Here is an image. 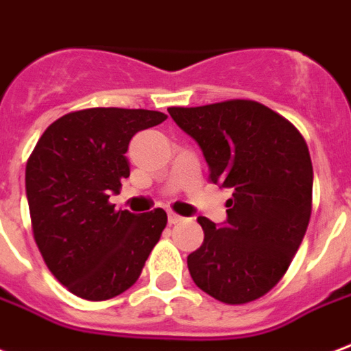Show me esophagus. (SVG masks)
<instances>
[{"label": "esophagus", "mask_w": 351, "mask_h": 351, "mask_svg": "<svg viewBox=\"0 0 351 351\" xmlns=\"http://www.w3.org/2000/svg\"><path fill=\"white\" fill-rule=\"evenodd\" d=\"M167 217H169L171 224H178L184 221V217H182V215H178V213H175V211H169V213H167Z\"/></svg>", "instance_id": "esophagus-1"}]
</instances>
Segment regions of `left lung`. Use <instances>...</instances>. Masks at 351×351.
Instances as JSON below:
<instances>
[{"instance_id": "1", "label": "left lung", "mask_w": 351, "mask_h": 351, "mask_svg": "<svg viewBox=\"0 0 351 351\" xmlns=\"http://www.w3.org/2000/svg\"><path fill=\"white\" fill-rule=\"evenodd\" d=\"M167 112L200 145L210 182L234 191L223 228L197 219L204 243L187 256L189 274L223 304L258 300L287 272L311 219L306 140L289 119L250 99Z\"/></svg>"}]
</instances>
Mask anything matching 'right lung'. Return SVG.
<instances>
[{"instance_id": "add662e5", "label": "right lung", "mask_w": 351, "mask_h": 351, "mask_svg": "<svg viewBox=\"0 0 351 351\" xmlns=\"http://www.w3.org/2000/svg\"><path fill=\"white\" fill-rule=\"evenodd\" d=\"M167 116L143 108H84L58 117L27 160L31 226L51 274L79 298L110 300L138 282L167 224L162 208L116 210L130 175L132 136Z\"/></svg>"}]
</instances>
